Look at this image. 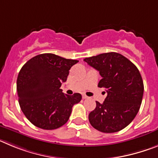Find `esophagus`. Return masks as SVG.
I'll list each match as a JSON object with an SVG mask.
<instances>
[{
	"mask_svg": "<svg viewBox=\"0 0 158 158\" xmlns=\"http://www.w3.org/2000/svg\"><path fill=\"white\" fill-rule=\"evenodd\" d=\"M82 98H83V99H87V98H89V96H86L85 94H83V95H82Z\"/></svg>",
	"mask_w": 158,
	"mask_h": 158,
	"instance_id": "34e87169",
	"label": "esophagus"
}]
</instances>
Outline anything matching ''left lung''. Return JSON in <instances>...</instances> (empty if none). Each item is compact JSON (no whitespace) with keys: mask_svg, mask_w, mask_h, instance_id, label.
<instances>
[{"mask_svg":"<svg viewBox=\"0 0 158 158\" xmlns=\"http://www.w3.org/2000/svg\"><path fill=\"white\" fill-rule=\"evenodd\" d=\"M100 72L102 79L98 87L104 88L107 95L103 104L89 113L90 124L99 131L114 133L128 126L139 112L144 85L135 64L115 52L100 54L84 59Z\"/></svg>","mask_w":158,"mask_h":158,"instance_id":"left-lung-1","label":"left lung"}]
</instances>
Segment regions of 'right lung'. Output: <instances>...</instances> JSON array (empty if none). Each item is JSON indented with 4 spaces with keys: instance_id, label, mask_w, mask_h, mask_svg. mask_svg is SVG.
I'll return each instance as SVG.
<instances>
[{
    "instance_id": "1",
    "label": "right lung",
    "mask_w": 158,
    "mask_h": 158,
    "mask_svg": "<svg viewBox=\"0 0 158 158\" xmlns=\"http://www.w3.org/2000/svg\"><path fill=\"white\" fill-rule=\"evenodd\" d=\"M77 62L47 53L33 57L23 65L16 82L19 104L33 125L54 130L68 121L73 106L82 97L80 93L64 94L60 87Z\"/></svg>"
}]
</instances>
